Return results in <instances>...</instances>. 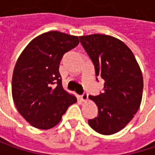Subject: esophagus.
I'll use <instances>...</instances> for the list:
<instances>
[{
  "instance_id": "34e87169",
  "label": "esophagus",
  "mask_w": 155,
  "mask_h": 155,
  "mask_svg": "<svg viewBox=\"0 0 155 155\" xmlns=\"http://www.w3.org/2000/svg\"><path fill=\"white\" fill-rule=\"evenodd\" d=\"M80 101H86L87 100H88V94L87 93H83L82 95H81L80 96Z\"/></svg>"
}]
</instances>
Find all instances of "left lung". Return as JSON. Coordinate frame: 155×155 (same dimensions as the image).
<instances>
[{
    "instance_id": "left-lung-1",
    "label": "left lung",
    "mask_w": 155,
    "mask_h": 155,
    "mask_svg": "<svg viewBox=\"0 0 155 155\" xmlns=\"http://www.w3.org/2000/svg\"><path fill=\"white\" fill-rule=\"evenodd\" d=\"M80 41L94 64L96 76L105 81L103 93L89 96L99 115L88 123L101 135H113L139 109L143 88L139 64L130 48L114 37L93 34L80 37Z\"/></svg>"
}]
</instances>
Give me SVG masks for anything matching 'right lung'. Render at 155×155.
Segmentation results:
<instances>
[{"instance_id": "add662e5", "label": "right lung", "mask_w": 155, "mask_h": 155, "mask_svg": "<svg viewBox=\"0 0 155 155\" xmlns=\"http://www.w3.org/2000/svg\"><path fill=\"white\" fill-rule=\"evenodd\" d=\"M79 38L59 31L35 38L17 60L12 92L19 114L34 127L50 129L77 99L62 86L59 64L63 55L77 47Z\"/></svg>"}]
</instances>
